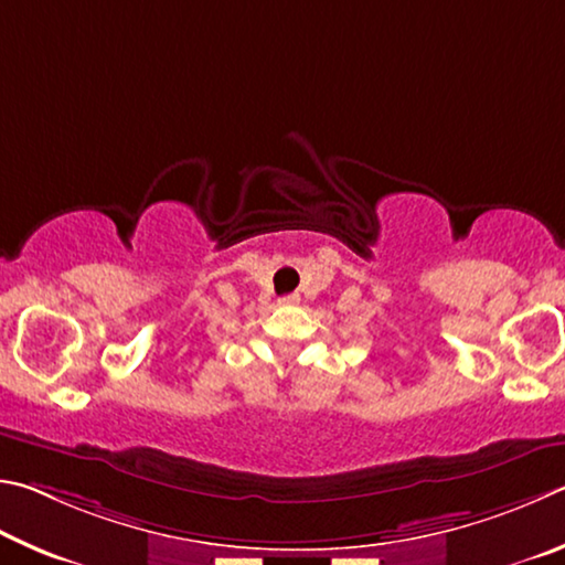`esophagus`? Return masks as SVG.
<instances>
[{
  "instance_id": "esophagus-1",
  "label": "esophagus",
  "mask_w": 565,
  "mask_h": 565,
  "mask_svg": "<svg viewBox=\"0 0 565 565\" xmlns=\"http://www.w3.org/2000/svg\"><path fill=\"white\" fill-rule=\"evenodd\" d=\"M298 302H300L298 292H290V295H285V298H280V305H298Z\"/></svg>"
}]
</instances>
